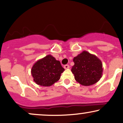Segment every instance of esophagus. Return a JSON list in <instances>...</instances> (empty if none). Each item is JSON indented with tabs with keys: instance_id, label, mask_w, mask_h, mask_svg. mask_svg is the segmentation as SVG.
<instances>
[{
	"instance_id": "34e87169",
	"label": "esophagus",
	"mask_w": 123,
	"mask_h": 123,
	"mask_svg": "<svg viewBox=\"0 0 123 123\" xmlns=\"http://www.w3.org/2000/svg\"><path fill=\"white\" fill-rule=\"evenodd\" d=\"M69 65H64L63 66V68H64L65 69H69Z\"/></svg>"
}]
</instances>
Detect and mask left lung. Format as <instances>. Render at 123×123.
Wrapping results in <instances>:
<instances>
[{"instance_id":"1","label":"left lung","mask_w":123,"mask_h":123,"mask_svg":"<svg viewBox=\"0 0 123 123\" xmlns=\"http://www.w3.org/2000/svg\"><path fill=\"white\" fill-rule=\"evenodd\" d=\"M73 61L74 65L72 68L71 71L76 81L81 85H92L102 77V63L95 55L83 51L74 57Z\"/></svg>"}]
</instances>
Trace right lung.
Wrapping results in <instances>:
<instances>
[{"label":"right lung","instance_id":"add662e5","mask_svg":"<svg viewBox=\"0 0 123 123\" xmlns=\"http://www.w3.org/2000/svg\"><path fill=\"white\" fill-rule=\"evenodd\" d=\"M64 70L59 61L51 55H47L34 63L31 74L33 81L38 85L49 87L60 80Z\"/></svg>","mask_w":123,"mask_h":123}]
</instances>
